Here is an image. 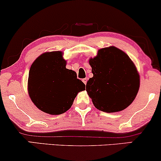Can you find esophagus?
<instances>
[{"mask_svg": "<svg viewBox=\"0 0 161 161\" xmlns=\"http://www.w3.org/2000/svg\"><path fill=\"white\" fill-rule=\"evenodd\" d=\"M87 81H88V79H87V78H85V79H82V82H83V83H84L85 85H86Z\"/></svg>", "mask_w": 161, "mask_h": 161, "instance_id": "esophagus-1", "label": "esophagus"}]
</instances>
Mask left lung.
I'll return each instance as SVG.
<instances>
[{
  "instance_id": "left-lung-1",
  "label": "left lung",
  "mask_w": 161,
  "mask_h": 161,
  "mask_svg": "<svg viewBox=\"0 0 161 161\" xmlns=\"http://www.w3.org/2000/svg\"><path fill=\"white\" fill-rule=\"evenodd\" d=\"M88 62L93 77L87 82L86 91L96 108L115 113L132 104L139 89L140 76L124 51L114 46L104 47Z\"/></svg>"
}]
</instances>
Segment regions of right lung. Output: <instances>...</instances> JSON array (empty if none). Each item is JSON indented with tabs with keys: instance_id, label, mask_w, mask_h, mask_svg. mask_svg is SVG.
<instances>
[{
	"instance_id": "right-lung-1",
	"label": "right lung",
	"mask_w": 161,
	"mask_h": 161,
	"mask_svg": "<svg viewBox=\"0 0 161 161\" xmlns=\"http://www.w3.org/2000/svg\"><path fill=\"white\" fill-rule=\"evenodd\" d=\"M61 51L41 54L31 66L28 92L31 100L42 111L59 115L67 111L86 85L77 79L76 73L66 68Z\"/></svg>"
}]
</instances>
